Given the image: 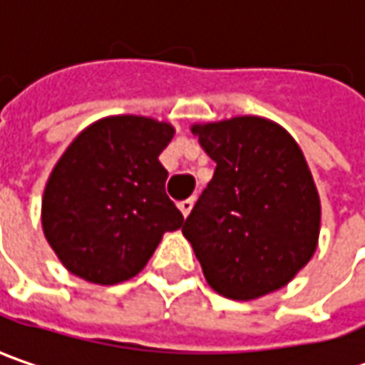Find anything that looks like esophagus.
Wrapping results in <instances>:
<instances>
[{"label":"esophagus","instance_id":"obj_1","mask_svg":"<svg viewBox=\"0 0 365 365\" xmlns=\"http://www.w3.org/2000/svg\"><path fill=\"white\" fill-rule=\"evenodd\" d=\"M192 205H195V199H192V197H189V199H185V201H180V203H178V209H180V213H182L185 217L190 213Z\"/></svg>","mask_w":365,"mask_h":365}]
</instances>
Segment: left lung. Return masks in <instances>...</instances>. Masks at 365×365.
<instances>
[{"instance_id": "1", "label": "left lung", "mask_w": 365, "mask_h": 365, "mask_svg": "<svg viewBox=\"0 0 365 365\" xmlns=\"http://www.w3.org/2000/svg\"><path fill=\"white\" fill-rule=\"evenodd\" d=\"M215 173L182 225L205 280L254 301L287 287L315 254L321 199L301 146L258 115L195 123Z\"/></svg>"}]
</instances>
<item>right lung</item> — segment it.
<instances>
[{
	"label": "right lung",
	"mask_w": 365,
	"mask_h": 365,
	"mask_svg": "<svg viewBox=\"0 0 365 365\" xmlns=\"http://www.w3.org/2000/svg\"><path fill=\"white\" fill-rule=\"evenodd\" d=\"M175 128L144 115L93 121L68 144L42 197V230L71 274L120 284L148 264L162 235L182 227L158 156Z\"/></svg>",
	"instance_id": "add662e5"
}]
</instances>
